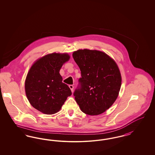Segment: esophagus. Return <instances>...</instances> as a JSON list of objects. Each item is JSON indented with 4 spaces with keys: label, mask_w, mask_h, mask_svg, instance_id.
Instances as JSON below:
<instances>
[{
    "label": "esophagus",
    "mask_w": 155,
    "mask_h": 155,
    "mask_svg": "<svg viewBox=\"0 0 155 155\" xmlns=\"http://www.w3.org/2000/svg\"><path fill=\"white\" fill-rule=\"evenodd\" d=\"M69 88L71 89V92H73V89H74V86H73V85H69Z\"/></svg>",
    "instance_id": "34e87169"
}]
</instances>
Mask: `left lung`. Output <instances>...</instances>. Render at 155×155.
Returning a JSON list of instances; mask_svg holds the SVG:
<instances>
[{"instance_id": "left-lung-1", "label": "left lung", "mask_w": 155, "mask_h": 155, "mask_svg": "<svg viewBox=\"0 0 155 155\" xmlns=\"http://www.w3.org/2000/svg\"><path fill=\"white\" fill-rule=\"evenodd\" d=\"M81 77L74 91L75 99L84 113L99 115L116 100L121 77L116 62L104 52L89 49L73 53Z\"/></svg>"}]
</instances>
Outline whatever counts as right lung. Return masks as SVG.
<instances>
[{"instance_id": "1", "label": "right lung", "mask_w": 155, "mask_h": 155, "mask_svg": "<svg viewBox=\"0 0 155 155\" xmlns=\"http://www.w3.org/2000/svg\"><path fill=\"white\" fill-rule=\"evenodd\" d=\"M70 59L66 53L49 54L32 66L28 73L25 89L31 104L46 114L59 111L68 96L72 93L68 86L62 82L59 71Z\"/></svg>"}]
</instances>
